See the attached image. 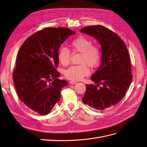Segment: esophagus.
<instances>
[{
  "instance_id": "esophagus-1",
  "label": "esophagus",
  "mask_w": 147,
  "mask_h": 147,
  "mask_svg": "<svg viewBox=\"0 0 147 147\" xmlns=\"http://www.w3.org/2000/svg\"><path fill=\"white\" fill-rule=\"evenodd\" d=\"M69 83H70V84H75L77 83V82H75V81H70Z\"/></svg>"
}]
</instances>
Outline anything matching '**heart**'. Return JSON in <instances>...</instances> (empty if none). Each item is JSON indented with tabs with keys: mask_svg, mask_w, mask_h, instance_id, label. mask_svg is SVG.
Instances as JSON below:
<instances>
[{
	"mask_svg": "<svg viewBox=\"0 0 147 147\" xmlns=\"http://www.w3.org/2000/svg\"><path fill=\"white\" fill-rule=\"evenodd\" d=\"M72 53H80L78 65L71 66L67 69L64 75L66 78L72 81H78L90 73L88 66L94 68L99 64L101 59L100 51L99 47L92 45L90 38L84 36H80L70 43ZM70 52L65 48H61L57 53V59L64 66L68 65L70 61Z\"/></svg>",
	"mask_w": 147,
	"mask_h": 147,
	"instance_id": "1",
	"label": "heart"
}]
</instances>
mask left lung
<instances>
[{
	"label": "left lung",
	"instance_id": "obj_1",
	"mask_svg": "<svg viewBox=\"0 0 147 147\" xmlns=\"http://www.w3.org/2000/svg\"><path fill=\"white\" fill-rule=\"evenodd\" d=\"M81 32L91 35L101 45V65L86 84L82 101L91 107L104 110L119 103L132 80L131 64L126 44L118 35L103 26H89Z\"/></svg>",
	"mask_w": 147,
	"mask_h": 147
}]
</instances>
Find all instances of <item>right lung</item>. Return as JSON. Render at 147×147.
<instances>
[{"mask_svg":"<svg viewBox=\"0 0 147 147\" xmlns=\"http://www.w3.org/2000/svg\"><path fill=\"white\" fill-rule=\"evenodd\" d=\"M75 34L66 28H47L21 45L13 79L20 99L33 112L46 115L61 99V91L67 82L57 78V53L67 38Z\"/></svg>","mask_w":147,"mask_h":147,"instance_id":"right-lung-1","label":"right lung"}]
</instances>
